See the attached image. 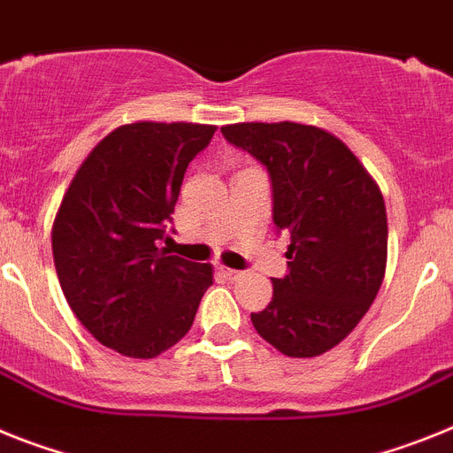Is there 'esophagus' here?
<instances>
[{
	"label": "esophagus",
	"mask_w": 453,
	"mask_h": 453,
	"mask_svg": "<svg viewBox=\"0 0 453 453\" xmlns=\"http://www.w3.org/2000/svg\"><path fill=\"white\" fill-rule=\"evenodd\" d=\"M221 273L226 275V278H230V280H239L243 275V271H237V269H227V266H221Z\"/></svg>",
	"instance_id": "1"
}]
</instances>
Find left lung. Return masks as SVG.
Segmentation results:
<instances>
[{
  "instance_id": "left-lung-1",
  "label": "left lung",
  "mask_w": 453,
  "mask_h": 453,
  "mask_svg": "<svg viewBox=\"0 0 453 453\" xmlns=\"http://www.w3.org/2000/svg\"><path fill=\"white\" fill-rule=\"evenodd\" d=\"M221 132L266 166L275 230L289 234V273L273 278V298L250 321L285 356H321L360 324L380 289L383 194L357 157L314 125L237 123Z\"/></svg>"
}]
</instances>
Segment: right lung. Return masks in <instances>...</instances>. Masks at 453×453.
Here are the masks:
<instances>
[{
  "label": "right lung",
  "mask_w": 453,
  "mask_h": 453,
  "mask_svg": "<svg viewBox=\"0 0 453 453\" xmlns=\"http://www.w3.org/2000/svg\"><path fill=\"white\" fill-rule=\"evenodd\" d=\"M214 125L132 123L90 150L63 196L52 253L63 296L100 344L155 357L188 333L211 265L166 255V237L188 161Z\"/></svg>",
  "instance_id": "add662e5"
}]
</instances>
